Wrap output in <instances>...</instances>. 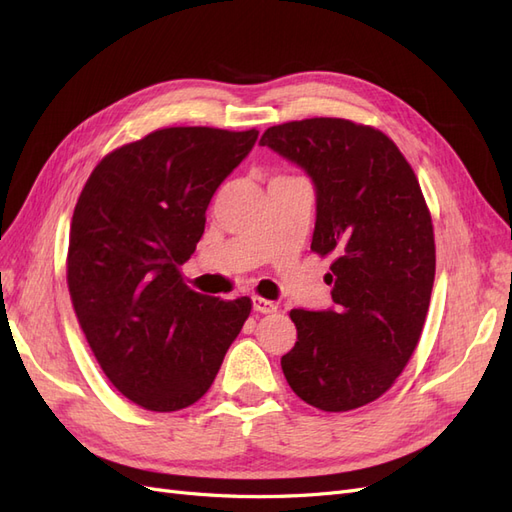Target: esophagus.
<instances>
[{
    "label": "esophagus",
    "instance_id": "1",
    "mask_svg": "<svg viewBox=\"0 0 512 512\" xmlns=\"http://www.w3.org/2000/svg\"><path fill=\"white\" fill-rule=\"evenodd\" d=\"M253 309H255L257 313H264V315H268V313H274V311H276V304H274L272 300H266V298H261V296H255V298H253Z\"/></svg>",
    "mask_w": 512,
    "mask_h": 512
}]
</instances>
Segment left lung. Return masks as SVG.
<instances>
[{"instance_id":"left-lung-1","label":"left lung","mask_w":512,"mask_h":512,"mask_svg":"<svg viewBox=\"0 0 512 512\" xmlns=\"http://www.w3.org/2000/svg\"><path fill=\"white\" fill-rule=\"evenodd\" d=\"M311 175V251L332 257L334 309L289 311L298 341L281 358L287 384L324 412L367 405L397 382L420 341L435 279L431 212L412 165L367 124L309 118L259 141Z\"/></svg>"}]
</instances>
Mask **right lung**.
I'll list each match as a JSON object with an SVG mask.
<instances>
[{"mask_svg":"<svg viewBox=\"0 0 512 512\" xmlns=\"http://www.w3.org/2000/svg\"><path fill=\"white\" fill-rule=\"evenodd\" d=\"M259 130L158 128L109 152L70 223L66 281L102 373L150 412H178L212 386L251 298L191 289L180 266L206 229L216 188Z\"/></svg>","mask_w":512,"mask_h":512,"instance_id":"add662e5","label":"right lung"}]
</instances>
